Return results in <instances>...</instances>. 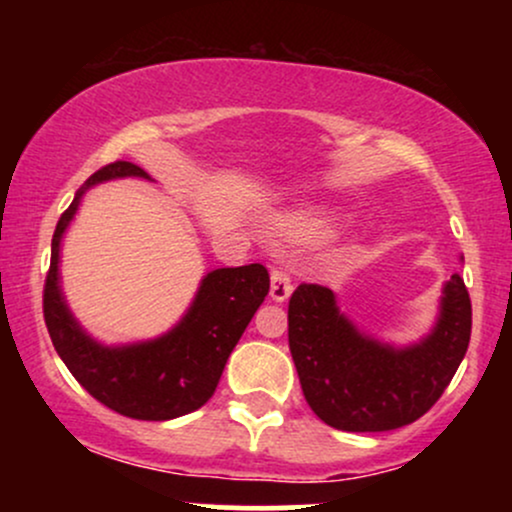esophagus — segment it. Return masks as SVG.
I'll list each match as a JSON object with an SVG mask.
<instances>
[{
  "instance_id": "34e87169",
  "label": "esophagus",
  "mask_w": 512,
  "mask_h": 512,
  "mask_svg": "<svg viewBox=\"0 0 512 512\" xmlns=\"http://www.w3.org/2000/svg\"><path fill=\"white\" fill-rule=\"evenodd\" d=\"M291 276L284 269H272V281H269V298L274 303H284L291 296Z\"/></svg>"
}]
</instances>
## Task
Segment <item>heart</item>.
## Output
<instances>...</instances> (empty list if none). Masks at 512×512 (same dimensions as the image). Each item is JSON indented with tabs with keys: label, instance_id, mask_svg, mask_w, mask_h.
<instances>
[{
	"label": "heart",
	"instance_id": "b5f03b06",
	"mask_svg": "<svg viewBox=\"0 0 512 512\" xmlns=\"http://www.w3.org/2000/svg\"><path fill=\"white\" fill-rule=\"evenodd\" d=\"M344 216L325 207H303L281 216V231L296 240H320L332 236L342 226Z\"/></svg>",
	"mask_w": 512,
	"mask_h": 512
}]
</instances>
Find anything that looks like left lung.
Here are the masks:
<instances>
[{
	"label": "left lung",
	"mask_w": 512,
	"mask_h": 512,
	"mask_svg": "<svg viewBox=\"0 0 512 512\" xmlns=\"http://www.w3.org/2000/svg\"><path fill=\"white\" fill-rule=\"evenodd\" d=\"M469 334L472 303L460 274L443 284L431 330L411 344L361 330L325 286L301 284L289 303V349L305 402L339 431L378 433L414 424L450 385Z\"/></svg>",
	"instance_id": "8db88e82"
}]
</instances>
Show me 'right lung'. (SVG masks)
<instances>
[{
  "label": "right lung",
  "mask_w": 512,
  "mask_h": 512,
  "mask_svg": "<svg viewBox=\"0 0 512 512\" xmlns=\"http://www.w3.org/2000/svg\"><path fill=\"white\" fill-rule=\"evenodd\" d=\"M120 178L154 180L134 163H110L79 187L57 221L43 296L45 325L64 366L88 395L129 419L170 421L214 395L228 356L269 293V274L262 264L211 269L168 332L129 344L98 342L76 320L62 291V240L86 192Z\"/></svg>",
  "instance_id": "obj_1"
}]
</instances>
